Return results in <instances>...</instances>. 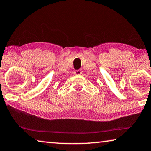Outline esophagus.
Segmentation results:
<instances>
[{
  "label": "esophagus",
  "mask_w": 151,
  "mask_h": 151,
  "mask_svg": "<svg viewBox=\"0 0 151 151\" xmlns=\"http://www.w3.org/2000/svg\"><path fill=\"white\" fill-rule=\"evenodd\" d=\"M74 74L76 76H80L82 74V71H81L80 70H77V71H75V72H74Z\"/></svg>",
  "instance_id": "obj_1"
}]
</instances>
